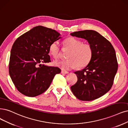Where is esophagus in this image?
<instances>
[{"instance_id":"1","label":"esophagus","mask_w":128,"mask_h":128,"mask_svg":"<svg viewBox=\"0 0 128 128\" xmlns=\"http://www.w3.org/2000/svg\"><path fill=\"white\" fill-rule=\"evenodd\" d=\"M61 73H62V74H68V73H69L68 72L66 71V70H61Z\"/></svg>"}]
</instances>
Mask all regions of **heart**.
Returning <instances> with one entry per match:
<instances>
[{
  "mask_svg": "<svg viewBox=\"0 0 128 128\" xmlns=\"http://www.w3.org/2000/svg\"><path fill=\"white\" fill-rule=\"evenodd\" d=\"M63 47L70 50L67 55L68 59L54 62V65L63 70H70L75 68H83L87 66L92 58L93 49L92 45L73 37H69L64 40ZM60 46L58 42H52L49 47L50 54L54 58H58L60 54Z\"/></svg>",
  "mask_w": 128,
  "mask_h": 128,
  "instance_id": "heart-1",
  "label": "heart"
}]
</instances>
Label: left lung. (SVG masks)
Here are the masks:
<instances>
[{
  "label": "left lung",
  "mask_w": 128,
  "mask_h": 128,
  "mask_svg": "<svg viewBox=\"0 0 128 128\" xmlns=\"http://www.w3.org/2000/svg\"><path fill=\"white\" fill-rule=\"evenodd\" d=\"M70 35L86 40L93 49L90 62L82 70L74 72L78 81L70 89L80 100H96L112 86L118 68L115 50L111 42L96 31L81 30Z\"/></svg>",
  "instance_id": "8db88e82"
}]
</instances>
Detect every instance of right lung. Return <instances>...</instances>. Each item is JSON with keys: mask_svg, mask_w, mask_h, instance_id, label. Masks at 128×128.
<instances>
[{"mask_svg": "<svg viewBox=\"0 0 128 128\" xmlns=\"http://www.w3.org/2000/svg\"><path fill=\"white\" fill-rule=\"evenodd\" d=\"M60 33L44 26L35 27L16 39L12 45L9 73L17 90L34 97L49 88L55 75L60 72L58 67L42 64L50 62L49 47L60 38Z\"/></svg>", "mask_w": 128, "mask_h": 128, "instance_id": "add662e5", "label": "right lung"}]
</instances>
